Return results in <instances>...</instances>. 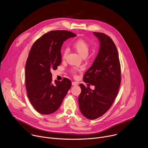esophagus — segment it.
I'll use <instances>...</instances> for the list:
<instances>
[{"mask_svg": "<svg viewBox=\"0 0 148 148\" xmlns=\"http://www.w3.org/2000/svg\"><path fill=\"white\" fill-rule=\"evenodd\" d=\"M72 85L74 86H77L78 85V82H76V81H73V82H72Z\"/></svg>", "mask_w": 148, "mask_h": 148, "instance_id": "esophagus-1", "label": "esophagus"}]
</instances>
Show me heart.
I'll return each instance as SVG.
<instances>
[{"instance_id":"1","label":"heart","mask_w":148,"mask_h":148,"mask_svg":"<svg viewBox=\"0 0 148 148\" xmlns=\"http://www.w3.org/2000/svg\"><path fill=\"white\" fill-rule=\"evenodd\" d=\"M73 47L82 57H87L90 50V44L84 39H78L76 40L73 44ZM68 52L69 50L66 49L63 54V57L65 58L67 56ZM73 72L75 73L74 71H73Z\"/></svg>"}]
</instances>
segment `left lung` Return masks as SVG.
<instances>
[{"label":"left lung","mask_w":148,"mask_h":148,"mask_svg":"<svg viewBox=\"0 0 148 148\" xmlns=\"http://www.w3.org/2000/svg\"><path fill=\"white\" fill-rule=\"evenodd\" d=\"M99 39L100 48L91 67L84 75L83 81L95 86L92 90L82 84L78 97L82 114L95 119L110 108L118 95L121 81L118 53L113 40L104 33L94 32Z\"/></svg>","instance_id":"left-lung-1"}]
</instances>
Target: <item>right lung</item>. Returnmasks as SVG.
<instances>
[{
	"label": "right lung",
	"instance_id": "obj_1",
	"mask_svg": "<svg viewBox=\"0 0 148 148\" xmlns=\"http://www.w3.org/2000/svg\"><path fill=\"white\" fill-rule=\"evenodd\" d=\"M75 36L67 30L51 31L37 39L30 49L26 63V88L30 102L41 114L56 111L71 86L67 78L53 84L50 70L61 64L63 42Z\"/></svg>",
	"mask_w": 148,
	"mask_h": 148
}]
</instances>
